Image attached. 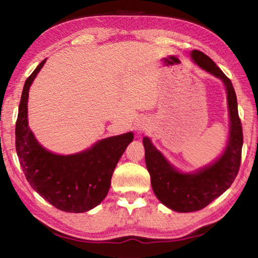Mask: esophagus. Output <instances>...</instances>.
I'll list each match as a JSON object with an SVG mask.
<instances>
[{
    "mask_svg": "<svg viewBox=\"0 0 258 258\" xmlns=\"http://www.w3.org/2000/svg\"><path fill=\"white\" fill-rule=\"evenodd\" d=\"M148 130V121L145 118H139L135 123V131H137L138 134H142Z\"/></svg>",
    "mask_w": 258,
    "mask_h": 258,
    "instance_id": "1",
    "label": "esophagus"
}]
</instances>
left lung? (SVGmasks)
I'll return each mask as SVG.
<instances>
[{
	"label": "left lung",
	"instance_id": "obj_1",
	"mask_svg": "<svg viewBox=\"0 0 258 258\" xmlns=\"http://www.w3.org/2000/svg\"><path fill=\"white\" fill-rule=\"evenodd\" d=\"M190 56L198 67L223 83L228 100L229 137L224 150L213 163L192 172L180 171L157 149L150 138H143L146 165L154 194L161 204L177 213L200 211L229 189L239 172L243 143L232 83L202 51H191Z\"/></svg>",
	"mask_w": 258,
	"mask_h": 258
}]
</instances>
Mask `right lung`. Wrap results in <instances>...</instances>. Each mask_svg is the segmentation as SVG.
<instances>
[{"label": "right lung", "instance_id": "add662e5", "mask_svg": "<svg viewBox=\"0 0 258 258\" xmlns=\"http://www.w3.org/2000/svg\"><path fill=\"white\" fill-rule=\"evenodd\" d=\"M45 61L25 82L16 124L17 155L30 186L42 198L62 212H89L106 198L116 165L134 134L99 140L72 155L54 154L43 147L29 128L27 104L30 85Z\"/></svg>", "mask_w": 258, "mask_h": 258}]
</instances>
